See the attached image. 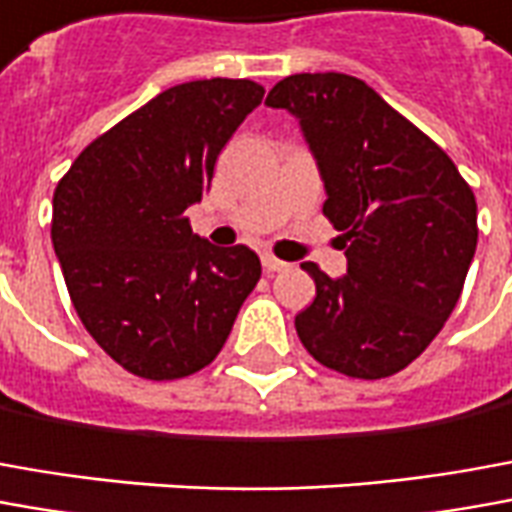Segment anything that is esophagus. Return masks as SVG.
Returning a JSON list of instances; mask_svg holds the SVG:
<instances>
[{"instance_id":"esophagus-1","label":"esophagus","mask_w":512,"mask_h":512,"mask_svg":"<svg viewBox=\"0 0 512 512\" xmlns=\"http://www.w3.org/2000/svg\"><path fill=\"white\" fill-rule=\"evenodd\" d=\"M262 264L267 273H281V270H287V267H290L287 262H281V259H276V256H270V253H267V256H262Z\"/></svg>"}]
</instances>
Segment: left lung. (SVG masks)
Wrapping results in <instances>:
<instances>
[{
  "mask_svg": "<svg viewBox=\"0 0 512 512\" xmlns=\"http://www.w3.org/2000/svg\"><path fill=\"white\" fill-rule=\"evenodd\" d=\"M290 111L343 231L345 276L315 262V301L295 317L303 348L351 379L421 357L460 298L477 250V200L454 161L359 77L290 74L267 94Z\"/></svg>",
  "mask_w": 512,
  "mask_h": 512,
  "instance_id": "1",
  "label": "left lung"
}]
</instances>
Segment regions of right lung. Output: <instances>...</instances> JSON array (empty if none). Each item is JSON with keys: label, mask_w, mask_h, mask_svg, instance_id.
<instances>
[{"label": "right lung", "mask_w": 512, "mask_h": 512, "mask_svg": "<svg viewBox=\"0 0 512 512\" xmlns=\"http://www.w3.org/2000/svg\"><path fill=\"white\" fill-rule=\"evenodd\" d=\"M253 80H192L125 116L77 155L52 197V245L86 331L133 376L206 368L262 278L245 245L192 234L222 147L262 102Z\"/></svg>", "instance_id": "obj_1"}]
</instances>
